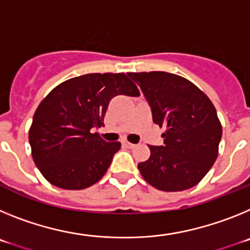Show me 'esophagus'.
<instances>
[{"label": "esophagus", "mask_w": 250, "mask_h": 250, "mask_svg": "<svg viewBox=\"0 0 250 250\" xmlns=\"http://www.w3.org/2000/svg\"><path fill=\"white\" fill-rule=\"evenodd\" d=\"M123 144L125 145V146H126V147H130V149L135 146V144H131V143H129V141H124Z\"/></svg>", "instance_id": "34e87169"}]
</instances>
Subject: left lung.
Masks as SVG:
<instances>
[{"label": "left lung", "instance_id": "8db88e82", "mask_svg": "<svg viewBox=\"0 0 250 250\" xmlns=\"http://www.w3.org/2000/svg\"><path fill=\"white\" fill-rule=\"evenodd\" d=\"M144 94L152 121L164 126V144L150 145V158L139 163L143 178L163 191L195 187L218 156L222 125L207 95L193 83L164 71L129 72Z\"/></svg>", "mask_w": 250, "mask_h": 250}]
</instances>
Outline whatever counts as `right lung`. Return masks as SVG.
<instances>
[{"instance_id":"obj_1","label":"right lung","mask_w":250,"mask_h":250,"mask_svg":"<svg viewBox=\"0 0 250 250\" xmlns=\"http://www.w3.org/2000/svg\"><path fill=\"white\" fill-rule=\"evenodd\" d=\"M118 95L140 94L125 74H87L63 81L41 101L28 141L47 182L80 190L103 178L121 144L107 143L92 131L103 125L107 106Z\"/></svg>"}]
</instances>
